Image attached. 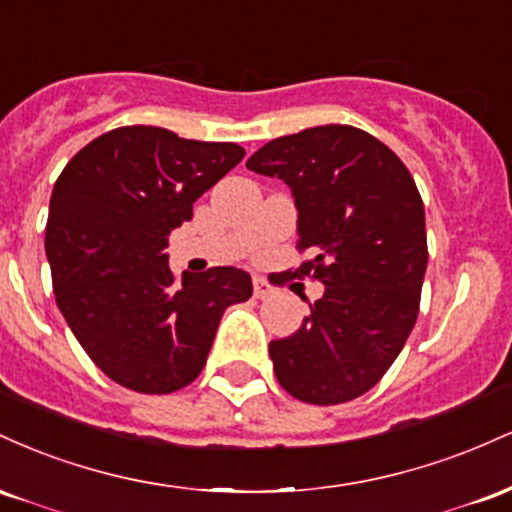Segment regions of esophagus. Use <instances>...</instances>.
Wrapping results in <instances>:
<instances>
[{
    "instance_id": "1",
    "label": "esophagus",
    "mask_w": 512,
    "mask_h": 512,
    "mask_svg": "<svg viewBox=\"0 0 512 512\" xmlns=\"http://www.w3.org/2000/svg\"><path fill=\"white\" fill-rule=\"evenodd\" d=\"M252 286H255V298H269L274 293L269 281L262 279V276H255V279H252Z\"/></svg>"
}]
</instances>
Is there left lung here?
I'll list each match as a JSON object with an SVG mask.
<instances>
[{
	"label": "left lung",
	"mask_w": 512,
	"mask_h": 512,
	"mask_svg": "<svg viewBox=\"0 0 512 512\" xmlns=\"http://www.w3.org/2000/svg\"><path fill=\"white\" fill-rule=\"evenodd\" d=\"M245 166L291 187L298 250L315 255L293 276L325 286L301 330L269 342L276 380L320 407L361 397L395 363L419 315L428 245L414 178L395 151L349 125L279 137Z\"/></svg>",
	"instance_id": "1"
}]
</instances>
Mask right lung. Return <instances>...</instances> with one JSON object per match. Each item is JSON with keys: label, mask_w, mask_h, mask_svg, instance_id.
Listing matches in <instances>:
<instances>
[{"label": "right lung", "mask_w": 512, "mask_h": 512, "mask_svg": "<svg viewBox=\"0 0 512 512\" xmlns=\"http://www.w3.org/2000/svg\"><path fill=\"white\" fill-rule=\"evenodd\" d=\"M233 142L117 127L76 154L50 197L45 228L57 308L91 361L127 390L168 395L207 363L223 310L252 296L250 274L168 267V236L192 204L243 161Z\"/></svg>", "instance_id": "right-lung-1"}]
</instances>
